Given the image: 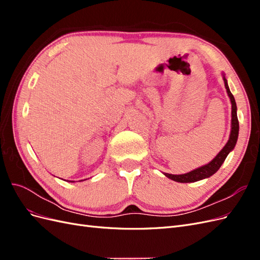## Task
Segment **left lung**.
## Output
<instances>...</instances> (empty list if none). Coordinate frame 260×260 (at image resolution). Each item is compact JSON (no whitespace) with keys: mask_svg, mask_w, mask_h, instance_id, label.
<instances>
[{"mask_svg":"<svg viewBox=\"0 0 260 260\" xmlns=\"http://www.w3.org/2000/svg\"><path fill=\"white\" fill-rule=\"evenodd\" d=\"M223 81H224L228 95H229V98L231 100V104H232V123H231V133H230L229 141H228V143L224 145V147L219 152V154L209 164L205 165V166H203V167H200L198 169H195L191 172H187V174H184V175L165 174V176L168 177L169 179L177 181V182L187 183V182H195V181H199V180L205 179V178L212 176L215 172L218 171V169L220 167H221V165L225 160L228 154L232 151L235 144H237L238 137H239V119H238V115H237V103H235L233 94L231 93V91L229 89V85H228L226 79L224 77H223Z\"/></svg>","mask_w":260,"mask_h":260,"instance_id":"left-lung-1","label":"left lung"}]
</instances>
